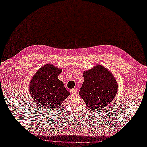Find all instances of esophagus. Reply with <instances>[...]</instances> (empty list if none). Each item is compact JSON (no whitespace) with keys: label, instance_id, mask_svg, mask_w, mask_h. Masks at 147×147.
Returning a JSON list of instances; mask_svg holds the SVG:
<instances>
[{"label":"esophagus","instance_id":"1","mask_svg":"<svg viewBox=\"0 0 147 147\" xmlns=\"http://www.w3.org/2000/svg\"><path fill=\"white\" fill-rule=\"evenodd\" d=\"M78 92V89L76 88H74L73 89H71V93H76Z\"/></svg>","mask_w":147,"mask_h":147}]
</instances>
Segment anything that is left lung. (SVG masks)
<instances>
[{
	"label": "left lung",
	"instance_id": "1",
	"mask_svg": "<svg viewBox=\"0 0 147 147\" xmlns=\"http://www.w3.org/2000/svg\"><path fill=\"white\" fill-rule=\"evenodd\" d=\"M84 78L79 95L88 108L95 111L102 109L115 98L117 82L104 67L97 65L84 71Z\"/></svg>",
	"mask_w": 147,
	"mask_h": 147
}]
</instances>
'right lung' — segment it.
Masks as SVG:
<instances>
[{
	"label": "right lung",
	"instance_id": "obj_1",
	"mask_svg": "<svg viewBox=\"0 0 147 147\" xmlns=\"http://www.w3.org/2000/svg\"><path fill=\"white\" fill-rule=\"evenodd\" d=\"M61 72V69L49 63L39 69L32 77L29 92L40 107L49 111L55 109L70 94L63 82L59 80L58 76Z\"/></svg>",
	"mask_w": 147,
	"mask_h": 147
}]
</instances>
